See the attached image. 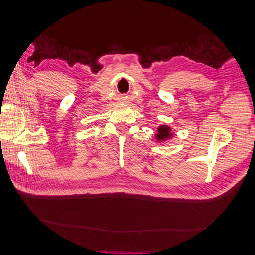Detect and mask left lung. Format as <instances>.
<instances>
[{
    "label": "left lung",
    "instance_id": "obj_1",
    "mask_svg": "<svg viewBox=\"0 0 255 255\" xmlns=\"http://www.w3.org/2000/svg\"><path fill=\"white\" fill-rule=\"evenodd\" d=\"M173 133L171 131V128L167 126V125H160L157 128V133H156V140L159 142L167 141L169 139L172 138Z\"/></svg>",
    "mask_w": 255,
    "mask_h": 255
}]
</instances>
